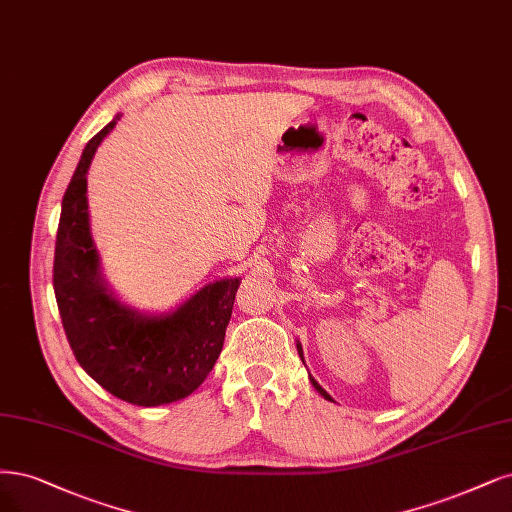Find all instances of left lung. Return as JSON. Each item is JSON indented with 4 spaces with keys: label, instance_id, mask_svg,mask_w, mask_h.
<instances>
[{
    "label": "left lung",
    "instance_id": "8db88e82",
    "mask_svg": "<svg viewBox=\"0 0 512 512\" xmlns=\"http://www.w3.org/2000/svg\"><path fill=\"white\" fill-rule=\"evenodd\" d=\"M296 347H298V356H301V358H303V347H301V343H296ZM309 379H311V383H313V387H315V390H317V392H320V394H322V396H324L326 400H332V398L328 396V392L324 390V387H322L320 383H317V381H315V379H313L311 375H309Z\"/></svg>",
    "mask_w": 512,
    "mask_h": 512
}]
</instances>
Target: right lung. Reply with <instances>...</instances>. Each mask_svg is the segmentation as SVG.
<instances>
[{"instance_id": "right-lung-1", "label": "right lung", "mask_w": 512, "mask_h": 512, "mask_svg": "<svg viewBox=\"0 0 512 512\" xmlns=\"http://www.w3.org/2000/svg\"><path fill=\"white\" fill-rule=\"evenodd\" d=\"M118 120L120 114L86 144L65 190L52 286L69 347L86 375L120 400L158 407L190 396L211 373L241 279L207 284L165 315L137 313L114 298L88 224L86 173Z\"/></svg>"}]
</instances>
